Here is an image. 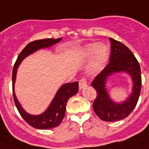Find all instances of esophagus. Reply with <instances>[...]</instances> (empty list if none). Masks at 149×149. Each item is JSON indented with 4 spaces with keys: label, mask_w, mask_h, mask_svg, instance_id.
Masks as SVG:
<instances>
[{
    "label": "esophagus",
    "mask_w": 149,
    "mask_h": 149,
    "mask_svg": "<svg viewBox=\"0 0 149 149\" xmlns=\"http://www.w3.org/2000/svg\"><path fill=\"white\" fill-rule=\"evenodd\" d=\"M88 85V81L87 79L85 78H81L80 80H79V88H80L81 89V88H84L85 87H86Z\"/></svg>",
    "instance_id": "obj_1"
}]
</instances>
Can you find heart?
<instances>
[{"instance_id": "obj_1", "label": "heart", "mask_w": 149, "mask_h": 149, "mask_svg": "<svg viewBox=\"0 0 149 149\" xmlns=\"http://www.w3.org/2000/svg\"><path fill=\"white\" fill-rule=\"evenodd\" d=\"M85 54L87 56H93L92 62V68L93 69H99L106 63L109 51L105 45H99L98 43H93L86 46L85 48Z\"/></svg>"}]
</instances>
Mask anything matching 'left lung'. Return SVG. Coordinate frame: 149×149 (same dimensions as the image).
I'll return each mask as SVG.
<instances>
[{"mask_svg": "<svg viewBox=\"0 0 149 149\" xmlns=\"http://www.w3.org/2000/svg\"><path fill=\"white\" fill-rule=\"evenodd\" d=\"M109 40L111 41L109 62L91 85L97 93L93 104L95 114L104 121L113 122L126 118L136 107L141 89V74L139 63L132 52L122 42L112 38ZM120 71H126L132 76L134 82L133 93L125 102L116 104L109 97L104 84L111 73Z\"/></svg>", "mask_w": 149, "mask_h": 149, "instance_id": "left-lung-1", "label": "left lung"}]
</instances>
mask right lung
<instances>
[{"label":"right lung","mask_w":149,"mask_h":149,"mask_svg":"<svg viewBox=\"0 0 149 149\" xmlns=\"http://www.w3.org/2000/svg\"><path fill=\"white\" fill-rule=\"evenodd\" d=\"M61 40V38L43 39V40H35L29 42L19 54L15 63L14 64L13 71H12V90H13L12 92H13L14 101L22 117L25 120L27 124L35 128L41 129V130L54 128L61 123L64 117V114L66 111V105L69 98H71L78 93V82L75 81L72 83H67L65 85H62L47 111L39 116H33L27 113L22 108L16 99L15 94L14 92V85L15 81L17 68L23 59L29 56V54H33L37 49L43 47H51L52 45L60 42Z\"/></svg>","instance_id":"1"}]
</instances>
